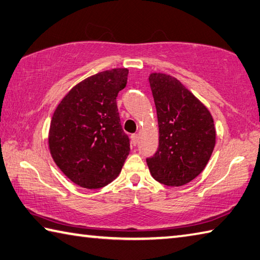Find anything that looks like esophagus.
<instances>
[{"instance_id": "34e87169", "label": "esophagus", "mask_w": 260, "mask_h": 260, "mask_svg": "<svg viewBox=\"0 0 260 260\" xmlns=\"http://www.w3.org/2000/svg\"><path fill=\"white\" fill-rule=\"evenodd\" d=\"M139 140H140L139 134H133V135H132V143H133L134 145H136V144L139 143Z\"/></svg>"}]
</instances>
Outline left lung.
Masks as SVG:
<instances>
[{
	"instance_id": "1",
	"label": "left lung",
	"mask_w": 260,
	"mask_h": 260,
	"mask_svg": "<svg viewBox=\"0 0 260 260\" xmlns=\"http://www.w3.org/2000/svg\"><path fill=\"white\" fill-rule=\"evenodd\" d=\"M159 125V146L146 158L151 175L168 186H181L204 171L216 143L209 110L169 75L149 77Z\"/></svg>"
}]
</instances>
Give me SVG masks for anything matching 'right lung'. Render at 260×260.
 <instances>
[{
	"mask_svg": "<svg viewBox=\"0 0 260 260\" xmlns=\"http://www.w3.org/2000/svg\"><path fill=\"white\" fill-rule=\"evenodd\" d=\"M128 70H106L70 89L52 117L50 151L61 172L77 185L100 188L119 175L129 153L116 99Z\"/></svg>",
	"mask_w": 260,
	"mask_h": 260,
	"instance_id": "1",
	"label": "right lung"
}]
</instances>
